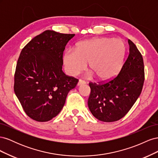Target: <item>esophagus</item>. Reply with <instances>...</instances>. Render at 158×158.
<instances>
[{
    "label": "esophagus",
    "mask_w": 158,
    "mask_h": 158,
    "mask_svg": "<svg viewBox=\"0 0 158 158\" xmlns=\"http://www.w3.org/2000/svg\"><path fill=\"white\" fill-rule=\"evenodd\" d=\"M85 84V81H84L83 80H82V79H80L79 80V81H78V85L79 86V85H83V84Z\"/></svg>",
    "instance_id": "esophagus-1"
}]
</instances>
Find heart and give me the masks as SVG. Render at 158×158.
<instances>
[{"mask_svg": "<svg viewBox=\"0 0 158 158\" xmlns=\"http://www.w3.org/2000/svg\"><path fill=\"white\" fill-rule=\"evenodd\" d=\"M126 47L120 39L95 37L78 43L74 51H66L63 61L67 73L77 75L88 63L89 69L102 82H106L119 73L125 63Z\"/></svg>", "mask_w": 158, "mask_h": 158, "instance_id": "1", "label": "heart"}]
</instances>
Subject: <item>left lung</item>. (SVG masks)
<instances>
[{
	"mask_svg": "<svg viewBox=\"0 0 158 158\" xmlns=\"http://www.w3.org/2000/svg\"><path fill=\"white\" fill-rule=\"evenodd\" d=\"M129 54L117 77L107 83L89 84L91 93L88 105L98 120L114 122L123 118L140 96L144 82L143 58L130 40Z\"/></svg>",
	"mask_w": 158,
	"mask_h": 158,
	"instance_id": "left-lung-1",
	"label": "left lung"
}]
</instances>
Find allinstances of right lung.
Returning <instances> with one entry per match:
<instances>
[{
  "instance_id": "right-lung-1",
  "label": "right lung",
  "mask_w": 158,
  "mask_h": 158,
  "mask_svg": "<svg viewBox=\"0 0 158 158\" xmlns=\"http://www.w3.org/2000/svg\"><path fill=\"white\" fill-rule=\"evenodd\" d=\"M75 34L46 30L22 50L14 74V92L28 117L49 121L63 109L78 80L62 70L63 55Z\"/></svg>"
}]
</instances>
